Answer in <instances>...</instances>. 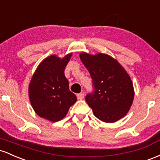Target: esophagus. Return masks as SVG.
Wrapping results in <instances>:
<instances>
[{"mask_svg":"<svg viewBox=\"0 0 160 160\" xmlns=\"http://www.w3.org/2000/svg\"><path fill=\"white\" fill-rule=\"evenodd\" d=\"M77 98L78 100H82L84 98V94L83 93H80V94H77Z\"/></svg>","mask_w":160,"mask_h":160,"instance_id":"34e87169","label":"esophagus"}]
</instances>
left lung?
<instances>
[{
    "label": "left lung",
    "mask_w": 160,
    "mask_h": 160,
    "mask_svg": "<svg viewBox=\"0 0 160 160\" xmlns=\"http://www.w3.org/2000/svg\"><path fill=\"white\" fill-rule=\"evenodd\" d=\"M88 70L94 91L85 100L94 116L104 122H115L128 112L134 100L133 84L119 62L104 53H80Z\"/></svg>",
    "instance_id": "obj_1"
}]
</instances>
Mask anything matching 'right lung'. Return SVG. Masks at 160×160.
<instances>
[{
  "mask_svg": "<svg viewBox=\"0 0 160 160\" xmlns=\"http://www.w3.org/2000/svg\"><path fill=\"white\" fill-rule=\"evenodd\" d=\"M72 53L62 59L55 55L47 57L38 66L28 87V95L34 110L51 122L63 119L77 100L69 91L64 70Z\"/></svg>",
  "mask_w": 160,
  "mask_h": 160,
  "instance_id": "1",
  "label": "right lung"
}]
</instances>
